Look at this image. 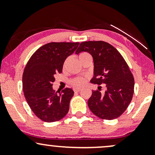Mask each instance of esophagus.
<instances>
[{
    "label": "esophagus",
    "instance_id": "1",
    "mask_svg": "<svg viewBox=\"0 0 155 155\" xmlns=\"http://www.w3.org/2000/svg\"><path fill=\"white\" fill-rule=\"evenodd\" d=\"M74 92H80L81 91V89H79V88H77V89H74Z\"/></svg>",
    "mask_w": 155,
    "mask_h": 155
}]
</instances>
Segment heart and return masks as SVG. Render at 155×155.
Instances as JSON below:
<instances>
[{
  "instance_id": "heart-1",
  "label": "heart",
  "mask_w": 155,
  "mask_h": 155,
  "mask_svg": "<svg viewBox=\"0 0 155 155\" xmlns=\"http://www.w3.org/2000/svg\"><path fill=\"white\" fill-rule=\"evenodd\" d=\"M90 56V54H88L87 52H81V54H79V60L80 61H81L84 58H86V57H89ZM65 63H66V62L65 63ZM85 82H86V79H85V78L84 77H76L75 79H74L72 80L71 83L72 84L74 85V86L76 87H81L83 86Z\"/></svg>"
}]
</instances>
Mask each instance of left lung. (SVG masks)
Returning a JSON list of instances; mask_svg holds the SVG:
<instances>
[{
    "label": "left lung",
    "instance_id": "1",
    "mask_svg": "<svg viewBox=\"0 0 155 155\" xmlns=\"http://www.w3.org/2000/svg\"><path fill=\"white\" fill-rule=\"evenodd\" d=\"M87 51L94 62L91 83L105 84L104 94L92 91L87 101L94 114L104 120H114L124 113L133 98L134 78L123 57L116 48L103 41L81 42L76 51Z\"/></svg>",
    "mask_w": 155,
    "mask_h": 155
}]
</instances>
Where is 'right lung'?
<instances>
[{
	"instance_id": "obj_1",
	"label": "right lung",
	"mask_w": 155,
	"mask_h": 155,
	"mask_svg": "<svg viewBox=\"0 0 155 155\" xmlns=\"http://www.w3.org/2000/svg\"><path fill=\"white\" fill-rule=\"evenodd\" d=\"M79 45V42H51L35 51L25 68L22 88L33 113L40 120L53 122L63 119L69 110L74 92L65 88L55 92L54 75L63 71V63Z\"/></svg>"
}]
</instances>
